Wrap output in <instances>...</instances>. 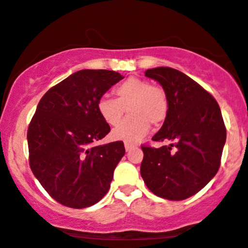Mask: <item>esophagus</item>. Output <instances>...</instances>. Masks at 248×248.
I'll use <instances>...</instances> for the list:
<instances>
[{"label": "esophagus", "instance_id": "obj_1", "mask_svg": "<svg viewBox=\"0 0 248 248\" xmlns=\"http://www.w3.org/2000/svg\"><path fill=\"white\" fill-rule=\"evenodd\" d=\"M134 144H132V143H124V148H126V152H129V150H132V149H134Z\"/></svg>", "mask_w": 248, "mask_h": 248}]
</instances>
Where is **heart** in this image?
I'll list each match as a JSON object with an SVG mask.
<instances>
[{
  "label": "heart",
  "instance_id": "heart-1",
  "mask_svg": "<svg viewBox=\"0 0 248 248\" xmlns=\"http://www.w3.org/2000/svg\"><path fill=\"white\" fill-rule=\"evenodd\" d=\"M116 99L101 96L96 104L99 115L109 126H116L126 109L129 118L112 132V139L136 143L149 130V124L160 126L168 114V98L163 88L132 77L114 90Z\"/></svg>",
  "mask_w": 248,
  "mask_h": 248
}]
</instances>
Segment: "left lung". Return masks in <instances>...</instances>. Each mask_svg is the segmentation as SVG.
Wrapping results in <instances>:
<instances>
[{"label":"left lung","instance_id":"obj_1","mask_svg":"<svg viewBox=\"0 0 248 248\" xmlns=\"http://www.w3.org/2000/svg\"><path fill=\"white\" fill-rule=\"evenodd\" d=\"M161 85L168 114L153 141L169 146L142 147L141 176L153 193L183 201L201 191L217 173L226 142L220 108L215 98L190 77L171 67L147 70Z\"/></svg>","mask_w":248,"mask_h":248}]
</instances>
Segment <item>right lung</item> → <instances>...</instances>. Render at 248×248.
<instances>
[{"mask_svg":"<svg viewBox=\"0 0 248 248\" xmlns=\"http://www.w3.org/2000/svg\"><path fill=\"white\" fill-rule=\"evenodd\" d=\"M124 77L108 70H80L50 88L28 129L35 177L58 203L73 209L94 205L109 190L124 142L93 146L110 132L96 104Z\"/></svg>","mask_w":248,"mask_h":248,"instance_id":"1","label":"right lung"}]
</instances>
